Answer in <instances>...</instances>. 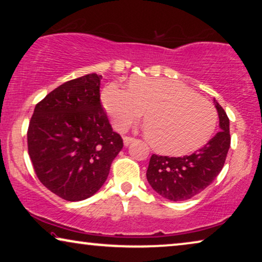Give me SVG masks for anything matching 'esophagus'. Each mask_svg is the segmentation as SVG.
Returning <instances> with one entry per match:
<instances>
[{
	"instance_id": "1",
	"label": "esophagus",
	"mask_w": 262,
	"mask_h": 262,
	"mask_svg": "<svg viewBox=\"0 0 262 262\" xmlns=\"http://www.w3.org/2000/svg\"><path fill=\"white\" fill-rule=\"evenodd\" d=\"M136 141V138H134V137H128V136H125L124 137V145L125 146H127V145H130L132 142H135Z\"/></svg>"
}]
</instances>
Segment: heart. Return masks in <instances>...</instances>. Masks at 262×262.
<instances>
[{
	"label": "heart",
	"instance_id": "heart-1",
	"mask_svg": "<svg viewBox=\"0 0 262 262\" xmlns=\"http://www.w3.org/2000/svg\"><path fill=\"white\" fill-rule=\"evenodd\" d=\"M102 105L113 126L125 131L145 114L150 144L164 155L180 156L199 149L212 136L217 112L187 85L164 78L135 77L125 88L111 82Z\"/></svg>",
	"mask_w": 262,
	"mask_h": 262
}]
</instances>
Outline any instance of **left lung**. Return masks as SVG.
Masks as SVG:
<instances>
[{"label":"left lung","instance_id":"1","mask_svg":"<svg viewBox=\"0 0 262 262\" xmlns=\"http://www.w3.org/2000/svg\"><path fill=\"white\" fill-rule=\"evenodd\" d=\"M220 131L202 149L182 157H150L146 179L160 195L171 202H182L199 194L221 173L230 148L229 118L216 100Z\"/></svg>","mask_w":262,"mask_h":262}]
</instances>
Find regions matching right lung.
<instances>
[{"mask_svg": "<svg viewBox=\"0 0 262 262\" xmlns=\"http://www.w3.org/2000/svg\"><path fill=\"white\" fill-rule=\"evenodd\" d=\"M101 75L60 84L35 106L27 131L28 155L42 185L68 202L101 188L123 149L100 102Z\"/></svg>", "mask_w": 262, "mask_h": 262, "instance_id": "obj_1", "label": "right lung"}]
</instances>
